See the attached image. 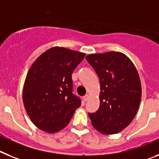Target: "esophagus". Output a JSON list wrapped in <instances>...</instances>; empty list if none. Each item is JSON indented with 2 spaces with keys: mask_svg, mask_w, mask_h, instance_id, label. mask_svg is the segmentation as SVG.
Listing matches in <instances>:
<instances>
[{
  "mask_svg": "<svg viewBox=\"0 0 159 159\" xmlns=\"http://www.w3.org/2000/svg\"><path fill=\"white\" fill-rule=\"evenodd\" d=\"M89 96L88 94H86V95H85V96L83 97V100H84V102H87L88 100H89Z\"/></svg>",
  "mask_w": 159,
  "mask_h": 159,
  "instance_id": "esophagus-1",
  "label": "esophagus"
}]
</instances>
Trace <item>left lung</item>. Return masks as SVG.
I'll use <instances>...</instances> for the list:
<instances>
[{
  "label": "left lung",
  "instance_id": "obj_1",
  "mask_svg": "<svg viewBox=\"0 0 159 159\" xmlns=\"http://www.w3.org/2000/svg\"><path fill=\"white\" fill-rule=\"evenodd\" d=\"M86 60L98 76L100 106L89 117L93 127L104 134H117L129 125L139 110L142 85L130 59L120 52L94 53Z\"/></svg>",
  "mask_w": 159,
  "mask_h": 159
}]
</instances>
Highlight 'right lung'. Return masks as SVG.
Here are the masks:
<instances>
[{
	"label": "right lung",
	"mask_w": 159,
	"mask_h": 159,
	"mask_svg": "<svg viewBox=\"0 0 159 159\" xmlns=\"http://www.w3.org/2000/svg\"><path fill=\"white\" fill-rule=\"evenodd\" d=\"M85 54L63 47L47 49L33 63L23 87V102L33 123L53 134L68 125L81 99L73 93L72 74Z\"/></svg>",
	"instance_id": "right-lung-1"
}]
</instances>
